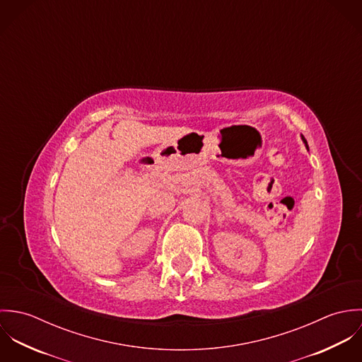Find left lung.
Returning a JSON list of instances; mask_svg holds the SVG:
<instances>
[{"label": "left lung", "instance_id": "1", "mask_svg": "<svg viewBox=\"0 0 362 362\" xmlns=\"http://www.w3.org/2000/svg\"><path fill=\"white\" fill-rule=\"evenodd\" d=\"M301 139H303V142H304V144H305V148H307V149H310V148H308V142H307V141H305V138H304V135H301Z\"/></svg>", "mask_w": 362, "mask_h": 362}]
</instances>
